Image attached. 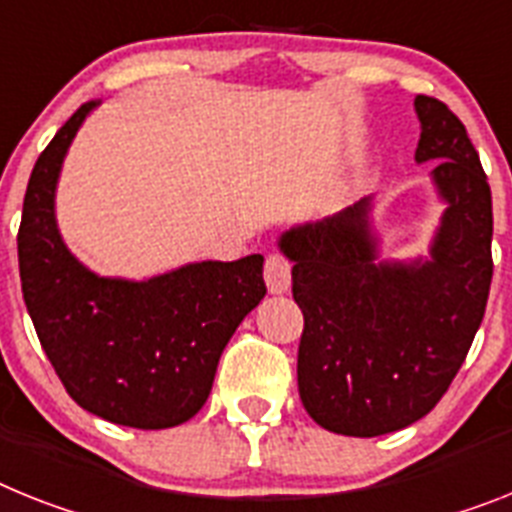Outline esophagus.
Masks as SVG:
<instances>
[{"label": "esophagus", "instance_id": "1", "mask_svg": "<svg viewBox=\"0 0 512 512\" xmlns=\"http://www.w3.org/2000/svg\"><path fill=\"white\" fill-rule=\"evenodd\" d=\"M265 283H268L270 294H286L291 286V263L283 255L273 252L265 260Z\"/></svg>", "mask_w": 512, "mask_h": 512}]
</instances>
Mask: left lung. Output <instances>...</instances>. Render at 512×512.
Masks as SVG:
<instances>
[{
  "mask_svg": "<svg viewBox=\"0 0 512 512\" xmlns=\"http://www.w3.org/2000/svg\"><path fill=\"white\" fill-rule=\"evenodd\" d=\"M416 163L445 203L429 260H377L372 197L281 234L304 315L299 398L336 435L377 437L435 409L482 325L492 283V192L463 122L416 96Z\"/></svg>",
  "mask_w": 512,
  "mask_h": 512,
  "instance_id": "left-lung-1",
  "label": "left lung"
}]
</instances>
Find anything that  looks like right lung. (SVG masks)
Returning <instances> with one entry per match:
<instances>
[{
    "label": "right lung",
    "instance_id": "add662e5",
    "mask_svg": "<svg viewBox=\"0 0 512 512\" xmlns=\"http://www.w3.org/2000/svg\"><path fill=\"white\" fill-rule=\"evenodd\" d=\"M98 103H83L33 166L17 234L23 299L77 406L122 427H176L203 409L226 343L265 296L263 255L148 281L85 268L62 242L54 197L67 148Z\"/></svg>",
    "mask_w": 512,
    "mask_h": 512
}]
</instances>
